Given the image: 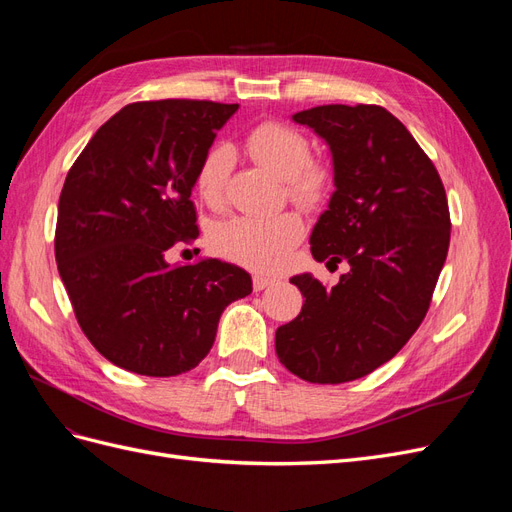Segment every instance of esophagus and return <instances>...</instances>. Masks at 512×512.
Listing matches in <instances>:
<instances>
[{
  "label": "esophagus",
  "instance_id": "esophagus-1",
  "mask_svg": "<svg viewBox=\"0 0 512 512\" xmlns=\"http://www.w3.org/2000/svg\"><path fill=\"white\" fill-rule=\"evenodd\" d=\"M252 284H254V290H256V292H258V290H265V288H269V286L275 284V277L265 275V273H254Z\"/></svg>",
  "mask_w": 512,
  "mask_h": 512
}]
</instances>
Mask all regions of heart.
<instances>
[{"label": "heart", "mask_w": 512, "mask_h": 512, "mask_svg": "<svg viewBox=\"0 0 512 512\" xmlns=\"http://www.w3.org/2000/svg\"><path fill=\"white\" fill-rule=\"evenodd\" d=\"M245 149L250 156L284 177L286 194L301 209H318L333 188L331 168L312 158L307 138L280 121H262L247 130ZM232 173V151L228 145H213L196 170V192L203 203L218 209L226 198ZM303 237V222L294 211L269 218L239 215L213 230L211 241L220 256L252 269H277L290 258Z\"/></svg>", "instance_id": "heart-1"}]
</instances>
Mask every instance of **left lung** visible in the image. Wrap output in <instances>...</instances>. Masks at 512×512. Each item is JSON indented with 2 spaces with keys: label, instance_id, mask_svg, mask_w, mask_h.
Returning <instances> with one entry per match:
<instances>
[{
  "label": "left lung",
  "instance_id": "1",
  "mask_svg": "<svg viewBox=\"0 0 512 512\" xmlns=\"http://www.w3.org/2000/svg\"><path fill=\"white\" fill-rule=\"evenodd\" d=\"M292 119L333 153L335 192L309 237L312 256L350 271L333 288L309 273L292 277L305 301L275 331V350L301 380L350 382L391 361L421 327L451 213L436 166L386 108L324 104Z\"/></svg>",
  "mask_w": 512,
  "mask_h": 512
}]
</instances>
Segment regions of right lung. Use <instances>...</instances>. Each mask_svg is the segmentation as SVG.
I'll return each mask as SVG.
<instances>
[{"mask_svg": "<svg viewBox=\"0 0 512 512\" xmlns=\"http://www.w3.org/2000/svg\"><path fill=\"white\" fill-rule=\"evenodd\" d=\"M237 108L132 102L68 170L55 228L61 282L91 346L132 374L168 378L194 369L226 305L252 292V277L228 262L164 258L198 237L196 170Z\"/></svg>", "mask_w": 512, "mask_h": 512, "instance_id": "right-lung-1", "label": "right lung"}]
</instances>
